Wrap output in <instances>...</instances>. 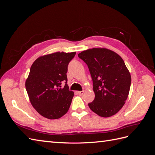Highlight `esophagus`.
Here are the masks:
<instances>
[{"mask_svg":"<svg viewBox=\"0 0 155 155\" xmlns=\"http://www.w3.org/2000/svg\"><path fill=\"white\" fill-rule=\"evenodd\" d=\"M78 93L79 95H83V93H84V91H78Z\"/></svg>","mask_w":155,"mask_h":155,"instance_id":"obj_1","label":"esophagus"}]
</instances>
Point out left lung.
I'll return each mask as SVG.
<instances>
[{
  "instance_id": "obj_1",
  "label": "left lung",
  "mask_w": 155,
  "mask_h": 155,
  "mask_svg": "<svg viewBox=\"0 0 155 155\" xmlns=\"http://www.w3.org/2000/svg\"><path fill=\"white\" fill-rule=\"evenodd\" d=\"M88 66L95 98L88 107L101 117L118 112L128 97L131 77L120 56L106 48H92L78 54Z\"/></svg>"
}]
</instances>
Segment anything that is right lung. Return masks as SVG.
Here are the masks:
<instances>
[{
	"instance_id": "add662e5",
	"label": "right lung",
	"mask_w": 155,
	"mask_h": 155,
	"mask_svg": "<svg viewBox=\"0 0 155 155\" xmlns=\"http://www.w3.org/2000/svg\"><path fill=\"white\" fill-rule=\"evenodd\" d=\"M76 52H55L37 58L25 86L34 109L45 118L58 119L67 113L74 96L67 85L68 65ZM64 82L63 87L61 84Z\"/></svg>"
}]
</instances>
